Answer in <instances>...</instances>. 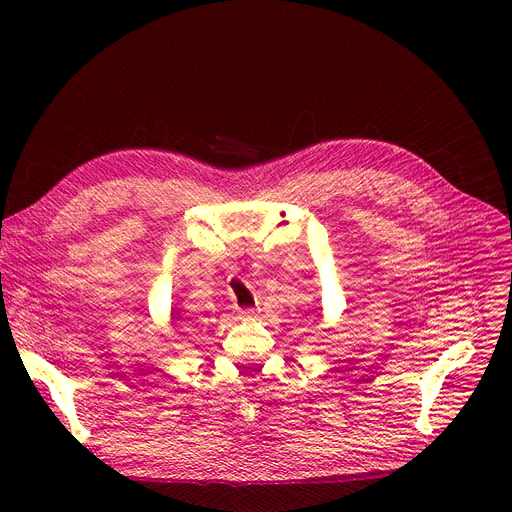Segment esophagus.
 I'll use <instances>...</instances> for the list:
<instances>
[{"mask_svg":"<svg viewBox=\"0 0 512 512\" xmlns=\"http://www.w3.org/2000/svg\"><path fill=\"white\" fill-rule=\"evenodd\" d=\"M257 314H259V310H255V308H245V310H239V312H237V318L243 320V322H249V320H255Z\"/></svg>","mask_w":512,"mask_h":512,"instance_id":"obj_1","label":"esophagus"}]
</instances>
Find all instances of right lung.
<instances>
[{"label":"right lung","instance_id":"obj_1","mask_svg":"<svg viewBox=\"0 0 512 512\" xmlns=\"http://www.w3.org/2000/svg\"><path fill=\"white\" fill-rule=\"evenodd\" d=\"M172 320H180L178 318V310H174V308H172Z\"/></svg>","mask_w":512,"mask_h":512}]
</instances>
